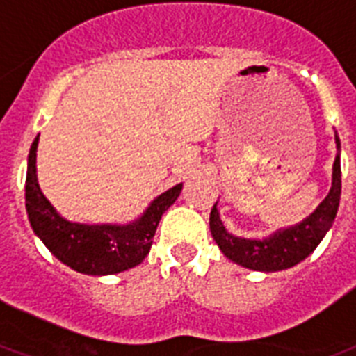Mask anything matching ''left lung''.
<instances>
[{
    "mask_svg": "<svg viewBox=\"0 0 356 356\" xmlns=\"http://www.w3.org/2000/svg\"><path fill=\"white\" fill-rule=\"evenodd\" d=\"M335 143L337 150H340L339 136H335ZM340 188H342L340 154H337L335 163H333V183H331L330 193L302 222L289 226V228L277 229L275 234L266 238L235 237L224 228L219 210H217V202H215L210 213L211 237L229 261H234L235 264L248 268V270L266 271V273L288 270L291 266L304 261L327 234V229L335 220L337 210H339Z\"/></svg>",
    "mask_w": 356,
    "mask_h": 356,
    "instance_id": "left-lung-1",
    "label": "left lung"
}]
</instances>
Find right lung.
Masks as SVG:
<instances>
[{
	"mask_svg": "<svg viewBox=\"0 0 356 356\" xmlns=\"http://www.w3.org/2000/svg\"><path fill=\"white\" fill-rule=\"evenodd\" d=\"M35 137L29 152L25 183V206L34 234L63 264L77 273L113 275L136 268L145 261L154 243L161 217L175 202L183 183L155 197L139 219L130 224L70 222L56 211L43 195L35 173Z\"/></svg>",
	"mask_w": 356,
	"mask_h": 356,
	"instance_id": "add662e5",
	"label": "right lung"
}]
</instances>
